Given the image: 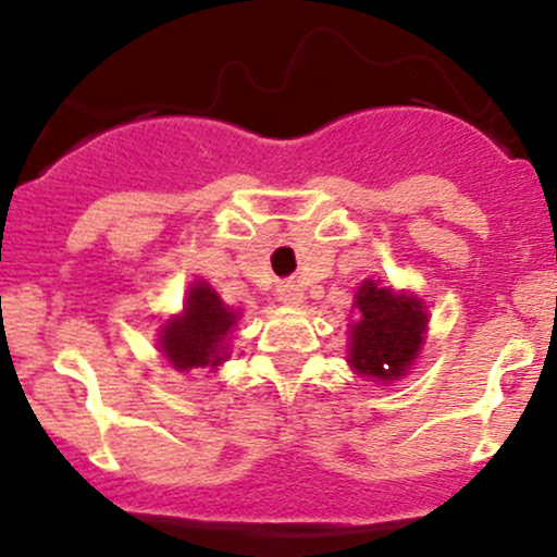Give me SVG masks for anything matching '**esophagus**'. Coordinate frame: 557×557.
<instances>
[{"instance_id":"obj_1","label":"esophagus","mask_w":557,"mask_h":557,"mask_svg":"<svg viewBox=\"0 0 557 557\" xmlns=\"http://www.w3.org/2000/svg\"><path fill=\"white\" fill-rule=\"evenodd\" d=\"M277 298L283 300L285 306H298L300 300H304V293H300L298 285H293V283H280V285H277Z\"/></svg>"}]
</instances>
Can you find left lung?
I'll use <instances>...</instances> for the list:
<instances>
[{
	"instance_id": "left-lung-1",
	"label": "left lung",
	"mask_w": 557,
	"mask_h": 557,
	"mask_svg": "<svg viewBox=\"0 0 557 557\" xmlns=\"http://www.w3.org/2000/svg\"><path fill=\"white\" fill-rule=\"evenodd\" d=\"M348 363L372 382L400 380L417 361L426 335V306L411 293H395L380 280H363L354 298Z\"/></svg>"
}]
</instances>
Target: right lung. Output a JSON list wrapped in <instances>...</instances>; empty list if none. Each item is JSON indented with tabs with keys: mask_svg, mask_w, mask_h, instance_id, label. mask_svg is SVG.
I'll use <instances>...</instances> for the list:
<instances>
[{
	"mask_svg": "<svg viewBox=\"0 0 557 557\" xmlns=\"http://www.w3.org/2000/svg\"><path fill=\"white\" fill-rule=\"evenodd\" d=\"M238 324V311L222 304V298L198 280L188 287L183 314L172 317L159 332V348L177 372L188 369H216L227 361V335Z\"/></svg>",
	"mask_w": 557,
	"mask_h": 557,
	"instance_id": "right-lung-1",
	"label": "right lung"
}]
</instances>
